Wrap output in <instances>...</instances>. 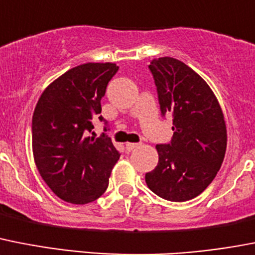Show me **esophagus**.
<instances>
[{
	"mask_svg": "<svg viewBox=\"0 0 255 255\" xmlns=\"http://www.w3.org/2000/svg\"><path fill=\"white\" fill-rule=\"evenodd\" d=\"M136 147H139L138 143H126V151H132V149H135Z\"/></svg>",
	"mask_w": 255,
	"mask_h": 255,
	"instance_id": "obj_1",
	"label": "esophagus"
}]
</instances>
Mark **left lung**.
Listing matches in <instances>:
<instances>
[{
  "mask_svg": "<svg viewBox=\"0 0 255 255\" xmlns=\"http://www.w3.org/2000/svg\"><path fill=\"white\" fill-rule=\"evenodd\" d=\"M162 115H173L170 144H157L158 164L145 174L149 190L165 200H191L212 183L225 158L227 128L218 99L192 68L164 56L149 64Z\"/></svg>",
  "mask_w": 255,
  "mask_h": 255,
  "instance_id": "obj_1",
  "label": "left lung"
}]
</instances>
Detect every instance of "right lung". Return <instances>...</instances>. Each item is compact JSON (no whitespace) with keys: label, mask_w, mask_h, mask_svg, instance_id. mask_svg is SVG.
Listing matches in <instances>:
<instances>
[{"label":"right lung","mask_w":255,"mask_h":255,"mask_svg":"<svg viewBox=\"0 0 255 255\" xmlns=\"http://www.w3.org/2000/svg\"><path fill=\"white\" fill-rule=\"evenodd\" d=\"M117 71L119 67L110 62L77 65L54 80L34 108V164L50 190L71 204L84 205L101 197L120 158L110 138L86 136Z\"/></svg>","instance_id":"1"}]
</instances>
